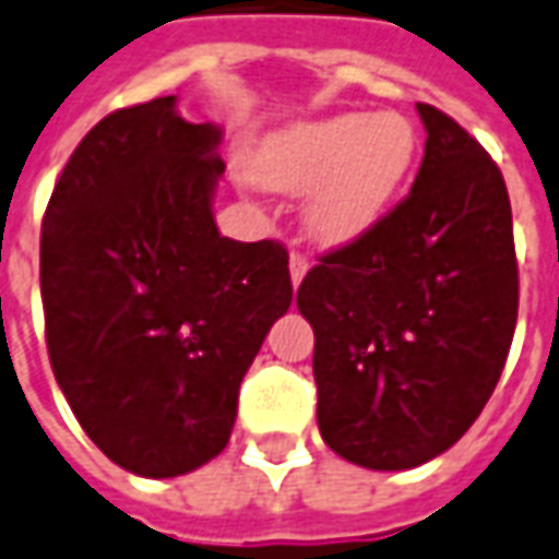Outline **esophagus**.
I'll list each match as a JSON object with an SVG mask.
<instances>
[{"label":"esophagus","instance_id":"34e87169","mask_svg":"<svg viewBox=\"0 0 559 559\" xmlns=\"http://www.w3.org/2000/svg\"><path fill=\"white\" fill-rule=\"evenodd\" d=\"M305 275H308V258H305V254H299V251H293V254H290V281H293V287H299Z\"/></svg>","mask_w":559,"mask_h":559}]
</instances>
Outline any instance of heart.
<instances>
[{
  "instance_id": "obj_1",
  "label": "heart",
  "mask_w": 559,
  "mask_h": 559,
  "mask_svg": "<svg viewBox=\"0 0 559 559\" xmlns=\"http://www.w3.org/2000/svg\"><path fill=\"white\" fill-rule=\"evenodd\" d=\"M417 153L415 127L396 111H341L269 135L251 177L305 198V227L322 246H349L394 206Z\"/></svg>"
}]
</instances>
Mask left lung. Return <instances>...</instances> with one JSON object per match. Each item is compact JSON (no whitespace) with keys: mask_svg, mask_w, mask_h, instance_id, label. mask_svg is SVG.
Wrapping results in <instances>:
<instances>
[{"mask_svg":"<svg viewBox=\"0 0 559 559\" xmlns=\"http://www.w3.org/2000/svg\"><path fill=\"white\" fill-rule=\"evenodd\" d=\"M417 115L427 147L412 192L322 254L296 293L313 329L322 441L373 471L417 468L468 432L519 317L500 168L444 111L417 103Z\"/></svg>","mask_w":559,"mask_h":559,"instance_id":"obj_1","label":"left lung"}]
</instances>
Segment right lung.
<instances>
[{
	"instance_id": "add662e5",
	"label": "right lung",
	"mask_w": 559,
	"mask_h": 559,
	"mask_svg": "<svg viewBox=\"0 0 559 559\" xmlns=\"http://www.w3.org/2000/svg\"><path fill=\"white\" fill-rule=\"evenodd\" d=\"M222 130L177 97L106 115L40 227L56 382L106 456L180 477L225 450L242 376L293 301L287 248L218 234Z\"/></svg>"
}]
</instances>
